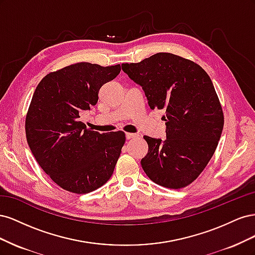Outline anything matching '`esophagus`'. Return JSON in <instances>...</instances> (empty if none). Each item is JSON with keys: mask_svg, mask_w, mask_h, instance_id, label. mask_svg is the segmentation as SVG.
Returning a JSON list of instances; mask_svg holds the SVG:
<instances>
[{"mask_svg": "<svg viewBox=\"0 0 255 255\" xmlns=\"http://www.w3.org/2000/svg\"><path fill=\"white\" fill-rule=\"evenodd\" d=\"M138 135L137 134H134V133H127L126 134V137L127 139H133V138H136Z\"/></svg>", "mask_w": 255, "mask_h": 255, "instance_id": "esophagus-1", "label": "esophagus"}]
</instances>
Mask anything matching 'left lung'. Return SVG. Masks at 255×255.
<instances>
[{"label":"left lung","mask_w":255,"mask_h":255,"mask_svg":"<svg viewBox=\"0 0 255 255\" xmlns=\"http://www.w3.org/2000/svg\"><path fill=\"white\" fill-rule=\"evenodd\" d=\"M142 87L151 110H164L166 140L144 136L141 167L154 183L180 189L203 171L217 148L223 113L208 74L198 64L171 53H156L137 64H122Z\"/></svg>","instance_id":"obj_1"}]
</instances>
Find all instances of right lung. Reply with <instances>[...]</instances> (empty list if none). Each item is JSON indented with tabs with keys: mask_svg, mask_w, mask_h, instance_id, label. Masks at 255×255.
Returning a JSON list of instances; mask_svg holds the SVG:
<instances>
[{
	"mask_svg": "<svg viewBox=\"0 0 255 255\" xmlns=\"http://www.w3.org/2000/svg\"><path fill=\"white\" fill-rule=\"evenodd\" d=\"M120 70V65L78 63L47 74L36 87L25 119L27 143L43 171L65 190L88 194L114 172L126 134L91 130L80 117Z\"/></svg>",
	"mask_w": 255,
	"mask_h": 255,
	"instance_id": "add662e5",
	"label": "right lung"
}]
</instances>
